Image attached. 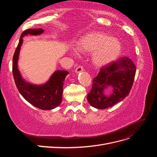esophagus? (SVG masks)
<instances>
[{"instance_id":"esophagus-1","label":"esophagus","mask_w":157,"mask_h":157,"mask_svg":"<svg viewBox=\"0 0 157 157\" xmlns=\"http://www.w3.org/2000/svg\"><path fill=\"white\" fill-rule=\"evenodd\" d=\"M84 70V68H83V67L82 65H78V67L76 68V69H75V72L76 73H80V72H81V71H82Z\"/></svg>"}]
</instances>
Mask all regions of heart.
Returning a JSON list of instances; mask_svg holds the SVG:
<instances>
[{
	"label": "heart",
	"mask_w": 157,
	"mask_h": 157,
	"mask_svg": "<svg viewBox=\"0 0 157 157\" xmlns=\"http://www.w3.org/2000/svg\"><path fill=\"white\" fill-rule=\"evenodd\" d=\"M121 43L117 38L109 37L101 33H90L82 37L77 48L82 52H93L95 65L102 67L115 60L121 51Z\"/></svg>",
	"instance_id": "1"
}]
</instances>
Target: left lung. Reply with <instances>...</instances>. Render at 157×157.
<instances>
[{"mask_svg":"<svg viewBox=\"0 0 157 157\" xmlns=\"http://www.w3.org/2000/svg\"><path fill=\"white\" fill-rule=\"evenodd\" d=\"M136 67L128 57H122L101 67L92 80L87 99L92 107L104 109L123 100L132 89Z\"/></svg>","mask_w":157,"mask_h":157,"instance_id":"1","label":"left lung"}]
</instances>
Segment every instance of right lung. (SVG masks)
<instances>
[{
	"mask_svg": "<svg viewBox=\"0 0 157 157\" xmlns=\"http://www.w3.org/2000/svg\"><path fill=\"white\" fill-rule=\"evenodd\" d=\"M44 30L40 29H29L23 31L13 56L12 73L18 91L26 100L35 107L42 110H51L59 105L62 101L63 87L66 76L69 73L66 71H57L50 80L43 85H34L26 82L23 80L17 69V60L23 36L30 34L37 35L42 34Z\"/></svg>",
	"mask_w": 157,
	"mask_h": 157,
	"instance_id": "1",
	"label": "right lung"
}]
</instances>
